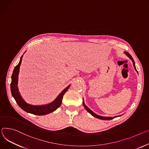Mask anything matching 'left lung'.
<instances>
[{
    "instance_id": "1",
    "label": "left lung",
    "mask_w": 149,
    "mask_h": 149,
    "mask_svg": "<svg viewBox=\"0 0 149 149\" xmlns=\"http://www.w3.org/2000/svg\"><path fill=\"white\" fill-rule=\"evenodd\" d=\"M124 53H125V54H126V55L132 61V63H133V65H134V69H135V70H136L137 72V69H136V65H135V62H134V59H133V58H132V56H131V55L129 53H128V52H124ZM83 106H84V108L86 109V110L88 112H89L92 116H94V117H96V118H98V119H102V120H111V119H113V118H116V117H118V116H113V117H105V116H100V115H97V114H96L95 113H94L91 109H90L85 104V103H84V99H83Z\"/></svg>"
}]
</instances>
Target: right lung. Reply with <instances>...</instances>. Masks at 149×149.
<instances>
[{
  "label": "right lung",
  "mask_w": 149,
  "mask_h": 149,
  "mask_svg": "<svg viewBox=\"0 0 149 149\" xmlns=\"http://www.w3.org/2000/svg\"><path fill=\"white\" fill-rule=\"evenodd\" d=\"M23 55L20 58V61L19 63L15 67L14 70L12 72V75L11 77V83H10V90L13 97L15 99L17 103L18 106L21 108L22 110L25 111L26 112L30 113L36 115H45L49 114L51 112H53L56 110L61 105L63 96L64 94L68 90L69 87L71 85H69L66 88H65L56 97V99L51 102L50 103L44 104V105H31L26 102H25L24 99L22 98L20 95L19 92L18 88V73L19 70V67L21 63Z\"/></svg>",
  "instance_id": "add662e5"
}]
</instances>
